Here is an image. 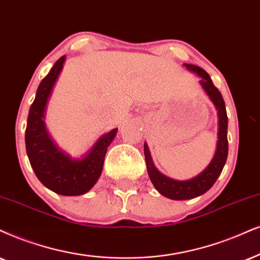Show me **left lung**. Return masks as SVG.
I'll return each mask as SVG.
<instances>
[{
  "mask_svg": "<svg viewBox=\"0 0 260 260\" xmlns=\"http://www.w3.org/2000/svg\"><path fill=\"white\" fill-rule=\"evenodd\" d=\"M183 66L192 73L199 75V83L202 85L203 90L208 94L210 101L212 102L217 110L218 115V140L217 146H216V152L213 154V158L209 166L203 170L198 175L192 177L185 181H179V180L170 179L164 174L159 172L154 167L152 157H151L149 146L146 143H144V154H145L146 168L149 173V177L151 182L153 183L160 194L167 197V198L173 200H187L193 199L196 197L204 194L205 192L211 188L218 176L221 175L223 167H224L226 157H228V139H226V133H228V117H226V111L224 101L221 92L218 88L215 87L210 75L206 73L203 68L198 66L183 63Z\"/></svg>",
  "mask_w": 260,
  "mask_h": 260,
  "instance_id": "left-lung-1",
  "label": "left lung"
}]
</instances>
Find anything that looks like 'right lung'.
Returning a JSON list of instances; mask_svg holds the SVG:
<instances>
[{
  "mask_svg": "<svg viewBox=\"0 0 260 260\" xmlns=\"http://www.w3.org/2000/svg\"><path fill=\"white\" fill-rule=\"evenodd\" d=\"M64 61L66 56L57 60L39 84L27 117L26 152L36 176L47 188L61 196H81L87 193L100 179L108 146L116 137L117 128L98 138L80 158H73L58 149L48 132L44 119L49 98Z\"/></svg>",
  "mask_w": 260,
  "mask_h": 260,
  "instance_id": "add662e5",
  "label": "right lung"
}]
</instances>
